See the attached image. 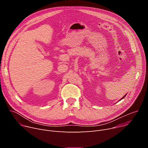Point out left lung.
<instances>
[{
    "mask_svg": "<svg viewBox=\"0 0 148 148\" xmlns=\"http://www.w3.org/2000/svg\"><path fill=\"white\" fill-rule=\"evenodd\" d=\"M126 95H124V96H123V97H122V98H121V99H119V101H121V99H123V98H125V96H126Z\"/></svg>",
    "mask_w": 148,
    "mask_h": 148,
    "instance_id": "obj_1",
    "label": "left lung"
}]
</instances>
